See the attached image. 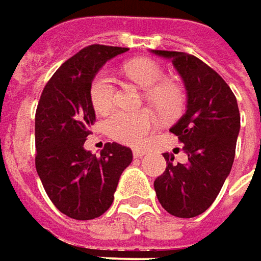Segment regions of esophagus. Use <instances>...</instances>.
<instances>
[{
    "instance_id": "esophagus-1",
    "label": "esophagus",
    "mask_w": 261,
    "mask_h": 261,
    "mask_svg": "<svg viewBox=\"0 0 261 261\" xmlns=\"http://www.w3.org/2000/svg\"><path fill=\"white\" fill-rule=\"evenodd\" d=\"M146 154V149H143V147H134L133 149V156L134 158H142Z\"/></svg>"
}]
</instances>
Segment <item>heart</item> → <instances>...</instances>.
Returning a JSON list of instances; mask_svg holds the SVG:
<instances>
[{
    "instance_id": "heart-1",
    "label": "heart",
    "mask_w": 261,
    "mask_h": 261,
    "mask_svg": "<svg viewBox=\"0 0 261 261\" xmlns=\"http://www.w3.org/2000/svg\"><path fill=\"white\" fill-rule=\"evenodd\" d=\"M127 73L146 89V99L164 118L175 114L181 103V93L178 87L171 83H162L165 80L164 70L152 61L137 60L125 65ZM115 79L109 70L103 68L92 79L89 96L92 107L97 114H107L114 107ZM156 118L152 111H115L105 121L108 134L117 142L125 144H139L152 131Z\"/></svg>"
}]
</instances>
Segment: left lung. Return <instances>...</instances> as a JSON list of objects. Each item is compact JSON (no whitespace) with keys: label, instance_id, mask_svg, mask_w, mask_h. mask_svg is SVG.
Here are the masks:
<instances>
[{"label":"left lung","instance_id":"obj_1","mask_svg":"<svg viewBox=\"0 0 261 261\" xmlns=\"http://www.w3.org/2000/svg\"><path fill=\"white\" fill-rule=\"evenodd\" d=\"M171 60L187 90V111L169 131L184 144L186 164L164 153L166 169L154 179L159 203L176 218H194L209 209L229 175L240 133L237 97L207 64L186 52L152 51Z\"/></svg>","mask_w":261,"mask_h":261}]
</instances>
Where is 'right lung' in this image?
Segmentation results:
<instances>
[{
	"instance_id": "right-lung-1",
	"label": "right lung",
	"mask_w": 261,
	"mask_h": 261,
	"mask_svg": "<svg viewBox=\"0 0 261 261\" xmlns=\"http://www.w3.org/2000/svg\"><path fill=\"white\" fill-rule=\"evenodd\" d=\"M127 48L90 45L54 73L35 115L36 171L48 197L61 213L77 221L99 218L111 207L122 171L131 164L130 147L107 143L100 156L85 149L96 121L89 89L108 60Z\"/></svg>"
}]
</instances>
